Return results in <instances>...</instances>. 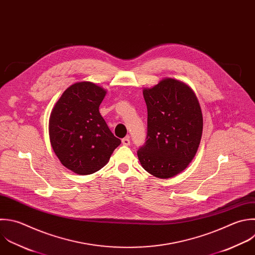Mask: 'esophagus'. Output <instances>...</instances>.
<instances>
[{"label":"esophagus","mask_w":255,"mask_h":255,"mask_svg":"<svg viewBox=\"0 0 255 255\" xmlns=\"http://www.w3.org/2000/svg\"><path fill=\"white\" fill-rule=\"evenodd\" d=\"M122 142H123L124 145H129V144H130V139H129L128 136H127V137H125V138L122 139Z\"/></svg>","instance_id":"obj_1"}]
</instances>
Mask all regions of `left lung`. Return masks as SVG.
<instances>
[{
    "label": "left lung",
    "mask_w": 255,
    "mask_h": 255,
    "mask_svg": "<svg viewBox=\"0 0 255 255\" xmlns=\"http://www.w3.org/2000/svg\"><path fill=\"white\" fill-rule=\"evenodd\" d=\"M147 107V135L137 150L141 166L158 178L183 171L198 149L203 119L198 100L185 83L164 78L144 88Z\"/></svg>",
    "instance_id": "left-lung-1"
}]
</instances>
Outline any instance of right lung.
Masks as SVG:
<instances>
[{"mask_svg":"<svg viewBox=\"0 0 255 255\" xmlns=\"http://www.w3.org/2000/svg\"><path fill=\"white\" fill-rule=\"evenodd\" d=\"M107 91L92 82L70 86L54 106L50 121L51 145L64 166L92 174L103 168L121 144L100 114Z\"/></svg>","mask_w":255,"mask_h":255,"instance_id":"obj_1","label":"right lung"}]
</instances>
